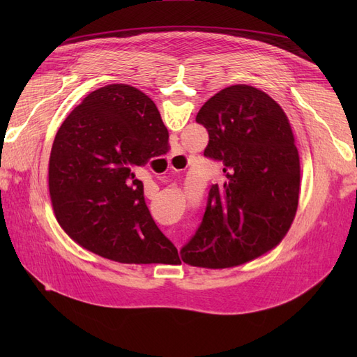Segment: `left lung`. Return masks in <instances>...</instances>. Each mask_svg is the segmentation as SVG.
<instances>
[{
  "mask_svg": "<svg viewBox=\"0 0 357 357\" xmlns=\"http://www.w3.org/2000/svg\"><path fill=\"white\" fill-rule=\"evenodd\" d=\"M197 122L208 131L204 156L220 160L226 178L211 186L181 261L213 269L241 265L274 248L295 219L301 167L294 132L282 107L248 84L211 96Z\"/></svg>",
  "mask_w": 357,
  "mask_h": 357,
  "instance_id": "1",
  "label": "left lung"
}]
</instances>
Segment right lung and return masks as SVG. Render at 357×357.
<instances>
[{"label": "right lung", "instance_id": "right-lung-1", "mask_svg": "<svg viewBox=\"0 0 357 357\" xmlns=\"http://www.w3.org/2000/svg\"><path fill=\"white\" fill-rule=\"evenodd\" d=\"M167 152L168 131L146 93L129 84L91 92L63 121L50 152L49 192L61 228L116 262L178 264L134 174Z\"/></svg>", "mask_w": 357, "mask_h": 357}]
</instances>
